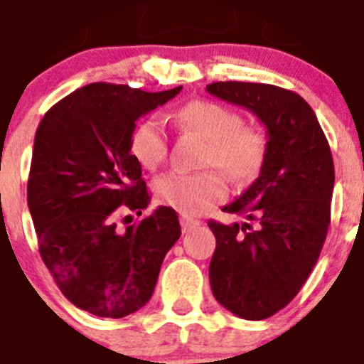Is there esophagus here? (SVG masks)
<instances>
[{
	"mask_svg": "<svg viewBox=\"0 0 364 364\" xmlns=\"http://www.w3.org/2000/svg\"><path fill=\"white\" fill-rule=\"evenodd\" d=\"M179 222H181V228H183V231H185V232H188L190 229H193L196 225L200 224L197 218L188 217V215H181V217H179Z\"/></svg>",
	"mask_w": 364,
	"mask_h": 364,
	"instance_id": "esophagus-1",
	"label": "esophagus"
}]
</instances>
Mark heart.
Instances as JSON below:
<instances>
[{
    "mask_svg": "<svg viewBox=\"0 0 364 364\" xmlns=\"http://www.w3.org/2000/svg\"><path fill=\"white\" fill-rule=\"evenodd\" d=\"M181 128L206 140L200 172H168L154 183L158 203L181 213H199L228 196V183L215 166L232 181L245 185L263 171L268 139L257 126L242 124L236 110L211 100H196L174 112ZM168 142L164 122L156 115L142 119L129 136V153L146 171H156L167 158Z\"/></svg>",
    "mask_w": 364,
    "mask_h": 364,
    "instance_id": "b5f03b06",
    "label": "heart"
}]
</instances>
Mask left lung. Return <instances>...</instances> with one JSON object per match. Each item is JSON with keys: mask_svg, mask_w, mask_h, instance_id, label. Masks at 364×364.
Wrapping results in <instances>:
<instances>
[{"mask_svg": "<svg viewBox=\"0 0 364 364\" xmlns=\"http://www.w3.org/2000/svg\"><path fill=\"white\" fill-rule=\"evenodd\" d=\"M211 96L252 112L264 124L268 154L256 181L222 210L247 220H210L215 299L245 320L288 306L311 274L331 224L334 164L313 108L299 94L264 83L217 81Z\"/></svg>", "mask_w": 364, "mask_h": 364, "instance_id": "8db88e82", "label": "left lung"}]
</instances>
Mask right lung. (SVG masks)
<instances>
[{
	"mask_svg": "<svg viewBox=\"0 0 364 364\" xmlns=\"http://www.w3.org/2000/svg\"><path fill=\"white\" fill-rule=\"evenodd\" d=\"M90 83L49 108L35 133L28 208L41 257L76 308L122 318L149 302L165 254L181 236L178 213L160 206L119 229L126 210L142 213L149 192L129 153L135 122L178 96Z\"/></svg>",
	"mask_w": 364,
	"mask_h": 364,
	"instance_id": "obj_1",
	"label": "right lung"
}]
</instances>
